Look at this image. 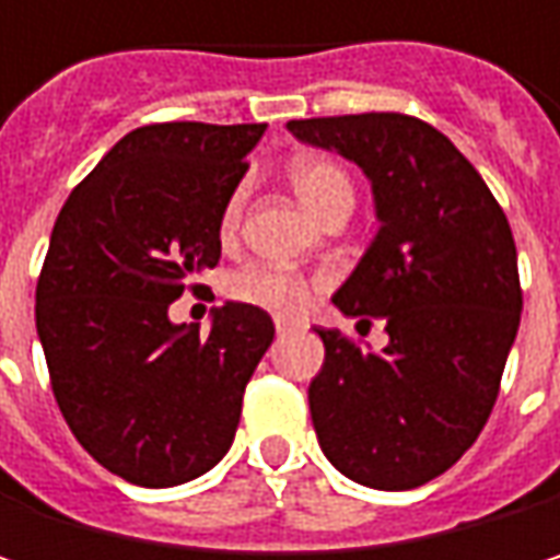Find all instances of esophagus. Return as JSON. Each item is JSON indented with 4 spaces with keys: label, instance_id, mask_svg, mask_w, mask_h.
<instances>
[{
    "label": "esophagus",
    "instance_id": "1",
    "mask_svg": "<svg viewBox=\"0 0 560 560\" xmlns=\"http://www.w3.org/2000/svg\"><path fill=\"white\" fill-rule=\"evenodd\" d=\"M294 327H298L294 320H288V317H276V330H279V334H288V330H294Z\"/></svg>",
    "mask_w": 560,
    "mask_h": 560
}]
</instances>
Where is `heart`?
I'll return each instance as SVG.
<instances>
[{"mask_svg": "<svg viewBox=\"0 0 560 560\" xmlns=\"http://www.w3.org/2000/svg\"><path fill=\"white\" fill-rule=\"evenodd\" d=\"M291 187L304 200V207L317 217H324L327 207L350 200L353 203V184L343 171L324 159H301L291 165ZM243 213V190H236L226 200L223 210V233H233ZM230 294L243 304L272 311V314H298L307 298L314 281L304 279L301 272L281 269V266H246L230 279Z\"/></svg>", "mask_w": 560, "mask_h": 560, "instance_id": "1", "label": "heart"}]
</instances>
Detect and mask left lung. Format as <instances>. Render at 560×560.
<instances>
[{
    "label": "left lung",
    "instance_id": "1",
    "mask_svg": "<svg viewBox=\"0 0 560 560\" xmlns=\"http://www.w3.org/2000/svg\"><path fill=\"white\" fill-rule=\"evenodd\" d=\"M288 132L363 171L380 220L334 304L366 327L386 320L389 343L373 353L317 330V444L353 483L415 490L464 457L500 395L522 314L509 220L454 142L415 116L291 119Z\"/></svg>",
    "mask_w": 560,
    "mask_h": 560
}]
</instances>
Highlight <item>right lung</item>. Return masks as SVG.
Returning <instances> with one entry per match:
<instances>
[{
    "label": "right lung",
    "mask_w": 560,
    "mask_h": 560,
    "mask_svg": "<svg viewBox=\"0 0 560 560\" xmlns=\"http://www.w3.org/2000/svg\"><path fill=\"white\" fill-rule=\"evenodd\" d=\"M266 122H159L119 139L60 207L35 324L63 421L126 483L197 480L236 438L276 324L226 301L210 334L174 324L184 281L220 262L226 200Z\"/></svg>",
    "instance_id": "right-lung-1"
}]
</instances>
